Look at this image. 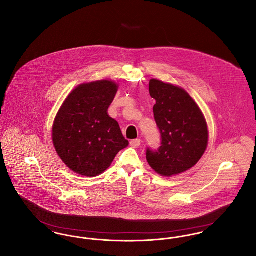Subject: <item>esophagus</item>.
Here are the masks:
<instances>
[{"label": "esophagus", "mask_w": 256, "mask_h": 256, "mask_svg": "<svg viewBox=\"0 0 256 256\" xmlns=\"http://www.w3.org/2000/svg\"><path fill=\"white\" fill-rule=\"evenodd\" d=\"M141 145V140L140 139H134L130 141V146L132 148H138Z\"/></svg>", "instance_id": "obj_1"}]
</instances>
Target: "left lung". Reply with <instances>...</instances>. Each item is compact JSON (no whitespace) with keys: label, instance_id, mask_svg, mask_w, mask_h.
Segmentation results:
<instances>
[{"label":"left lung","instance_id":"obj_1","mask_svg":"<svg viewBox=\"0 0 256 256\" xmlns=\"http://www.w3.org/2000/svg\"><path fill=\"white\" fill-rule=\"evenodd\" d=\"M154 116L162 136L158 150L147 149L150 167L160 175H178L196 166L208 145V128L192 98L180 87L152 79Z\"/></svg>","mask_w":256,"mask_h":256}]
</instances>
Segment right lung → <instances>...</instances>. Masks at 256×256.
I'll return each mask as SVG.
<instances>
[{
  "label": "right lung",
  "instance_id": "1",
  "mask_svg": "<svg viewBox=\"0 0 256 256\" xmlns=\"http://www.w3.org/2000/svg\"><path fill=\"white\" fill-rule=\"evenodd\" d=\"M118 85L100 80L77 86L60 106L52 128L55 150L70 170L96 177L128 145L118 122L108 115Z\"/></svg>",
  "mask_w": 256,
  "mask_h": 256
}]
</instances>
